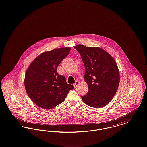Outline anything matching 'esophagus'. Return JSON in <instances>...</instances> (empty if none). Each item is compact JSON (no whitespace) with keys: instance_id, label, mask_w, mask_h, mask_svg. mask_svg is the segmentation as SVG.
I'll list each match as a JSON object with an SVG mask.
<instances>
[{"instance_id":"1","label":"esophagus","mask_w":147,"mask_h":147,"mask_svg":"<svg viewBox=\"0 0 147 147\" xmlns=\"http://www.w3.org/2000/svg\"><path fill=\"white\" fill-rule=\"evenodd\" d=\"M79 82L78 81H76L75 83L73 84V85H74V87L75 88H76L77 86H78V85H79Z\"/></svg>"}]
</instances>
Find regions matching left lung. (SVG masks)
Returning <instances> with one entry per match:
<instances>
[{"mask_svg":"<svg viewBox=\"0 0 147 147\" xmlns=\"http://www.w3.org/2000/svg\"><path fill=\"white\" fill-rule=\"evenodd\" d=\"M74 49L85 66V81L89 90L82 98L84 103L99 108L108 104L116 94L119 83V69L114 59L104 49L78 45Z\"/></svg>","mask_w":147,"mask_h":147,"instance_id":"obj_1","label":"left lung"}]
</instances>
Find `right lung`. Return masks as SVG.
Masks as SVG:
<instances>
[{
    "label": "right lung",
    "mask_w": 147,
    "mask_h": 147,
    "mask_svg": "<svg viewBox=\"0 0 147 147\" xmlns=\"http://www.w3.org/2000/svg\"><path fill=\"white\" fill-rule=\"evenodd\" d=\"M70 51L69 47H65L45 52L28 67L24 82L25 89L29 98L42 109H52L61 104L74 89L57 71Z\"/></svg>",
    "instance_id": "1"
}]
</instances>
